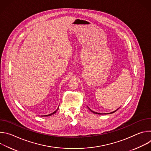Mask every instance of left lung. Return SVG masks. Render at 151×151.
<instances>
[{
    "label": "left lung",
    "instance_id": "obj_1",
    "mask_svg": "<svg viewBox=\"0 0 151 151\" xmlns=\"http://www.w3.org/2000/svg\"><path fill=\"white\" fill-rule=\"evenodd\" d=\"M88 109H90V111H91L92 112H93L94 114H99V115H102V114H105V115H106V114H113V113H114L115 112H116V111H117V110H118V109L119 108V107L118 109H117L116 110H115V111H113V112H110V113H107V114H100V113H98V112H96L93 111H92L91 109H90V108H89L88 107Z\"/></svg>",
    "mask_w": 151,
    "mask_h": 151
}]
</instances>
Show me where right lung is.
I'll use <instances>...</instances> for the list:
<instances>
[{
    "instance_id": "right-lung-1",
    "label": "right lung",
    "mask_w": 151,
    "mask_h": 151,
    "mask_svg": "<svg viewBox=\"0 0 151 151\" xmlns=\"http://www.w3.org/2000/svg\"><path fill=\"white\" fill-rule=\"evenodd\" d=\"M58 108H59V106H58V108H57V109L55 111H54V112H52V114H49V115H44V116H51V115H53V114H55V113H56V112L58 111Z\"/></svg>"
}]
</instances>
